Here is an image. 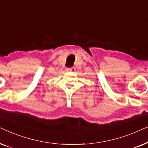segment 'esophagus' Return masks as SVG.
<instances>
[{"instance_id":"1","label":"esophagus","mask_w":148,"mask_h":148,"mask_svg":"<svg viewBox=\"0 0 148 148\" xmlns=\"http://www.w3.org/2000/svg\"><path fill=\"white\" fill-rule=\"evenodd\" d=\"M75 69L74 67H70V68H66V71H70V72H73L75 71Z\"/></svg>"}]
</instances>
